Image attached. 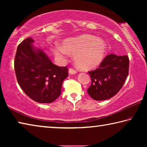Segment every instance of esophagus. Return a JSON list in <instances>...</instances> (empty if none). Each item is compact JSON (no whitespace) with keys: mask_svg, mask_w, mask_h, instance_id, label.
<instances>
[{"mask_svg":"<svg viewBox=\"0 0 147 147\" xmlns=\"http://www.w3.org/2000/svg\"><path fill=\"white\" fill-rule=\"evenodd\" d=\"M76 73H77L76 71L74 70V69H73V68L69 69V74H76Z\"/></svg>","mask_w":147,"mask_h":147,"instance_id":"1","label":"esophagus"}]
</instances>
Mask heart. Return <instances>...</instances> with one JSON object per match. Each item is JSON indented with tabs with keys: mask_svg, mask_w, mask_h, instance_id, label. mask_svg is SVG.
<instances>
[{
	"mask_svg": "<svg viewBox=\"0 0 147 147\" xmlns=\"http://www.w3.org/2000/svg\"><path fill=\"white\" fill-rule=\"evenodd\" d=\"M51 49L60 61L64 60L69 53H73L74 61L79 69L91 70L97 67L104 61L108 47L102 39L85 34L65 39L62 46L55 45Z\"/></svg>",
	"mask_w": 147,
	"mask_h": 147,
	"instance_id": "1",
	"label": "heart"
}]
</instances>
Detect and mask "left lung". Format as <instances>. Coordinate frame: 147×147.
Returning a JSON list of instances; mask_svg holds the SVG:
<instances>
[{
  "instance_id": "1",
  "label": "left lung",
  "mask_w": 147,
  "mask_h": 147,
  "mask_svg": "<svg viewBox=\"0 0 147 147\" xmlns=\"http://www.w3.org/2000/svg\"><path fill=\"white\" fill-rule=\"evenodd\" d=\"M127 55L109 54L105 57L98 69L89 72L91 84L88 93L95 100L109 99L118 93L128 74Z\"/></svg>"
}]
</instances>
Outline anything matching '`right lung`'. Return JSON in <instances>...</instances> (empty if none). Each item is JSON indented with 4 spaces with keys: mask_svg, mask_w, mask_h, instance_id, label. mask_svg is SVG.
Masks as SVG:
<instances>
[{
    "mask_svg": "<svg viewBox=\"0 0 147 147\" xmlns=\"http://www.w3.org/2000/svg\"><path fill=\"white\" fill-rule=\"evenodd\" d=\"M34 42L27 38L17 47L14 61L17 82L33 100L51 103L60 95L68 69L54 65L43 50L33 45Z\"/></svg>",
    "mask_w": 147,
    "mask_h": 147,
    "instance_id": "obj_1",
    "label": "right lung"
}]
</instances>
